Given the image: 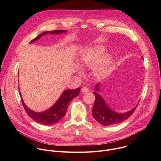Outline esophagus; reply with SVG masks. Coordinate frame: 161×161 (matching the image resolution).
Masks as SVG:
<instances>
[{
  "instance_id": "1",
  "label": "esophagus",
  "mask_w": 161,
  "mask_h": 161,
  "mask_svg": "<svg viewBox=\"0 0 161 161\" xmlns=\"http://www.w3.org/2000/svg\"><path fill=\"white\" fill-rule=\"evenodd\" d=\"M81 92H82L83 93H86V92H89V88L86 87V86L83 87L81 88Z\"/></svg>"
}]
</instances>
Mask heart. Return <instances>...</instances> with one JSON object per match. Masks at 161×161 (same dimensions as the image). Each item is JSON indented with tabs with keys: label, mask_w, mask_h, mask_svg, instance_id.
<instances>
[{
	"label": "heart",
	"mask_w": 161,
	"mask_h": 161,
	"mask_svg": "<svg viewBox=\"0 0 161 161\" xmlns=\"http://www.w3.org/2000/svg\"><path fill=\"white\" fill-rule=\"evenodd\" d=\"M106 50V48L104 46H96L85 49L81 53L80 65L83 67H92L101 59ZM112 61L111 54L105 55L95 67V76L97 78L104 76L109 71ZM79 73H81V71H79Z\"/></svg>",
	"instance_id": "1"
}]
</instances>
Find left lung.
<instances>
[{"instance_id":"obj_1","label":"left lung","mask_w":161,"mask_h":161,"mask_svg":"<svg viewBox=\"0 0 161 161\" xmlns=\"http://www.w3.org/2000/svg\"><path fill=\"white\" fill-rule=\"evenodd\" d=\"M95 90L94 94L96 99L92 108V115L98 123L104 126L115 125L125 121L132 115L139 104V103H137L134 108L127 112L117 113L107 105L102 96L99 93L100 92L99 83L96 85Z\"/></svg>"}]
</instances>
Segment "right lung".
<instances>
[{"instance_id": "right-lung-1", "label": "right lung", "mask_w": 161, "mask_h": 161, "mask_svg": "<svg viewBox=\"0 0 161 161\" xmlns=\"http://www.w3.org/2000/svg\"><path fill=\"white\" fill-rule=\"evenodd\" d=\"M66 31L63 30H55L53 31H47L44 32L37 37L32 39L30 43L34 42L38 40L40 37L42 36H44L47 34H60L62 33H65ZM81 88H77L75 90H66L63 92V93L58 98L57 101L49 109L42 112H36L34 111L31 110L28 108L25 104L24 103V100L22 99L19 88V96L21 97V100L22 102V104L24 107V109L27 113L28 115L34 121L38 122L39 124L42 125H52L57 122H58L61 119H62L66 113L67 110V107L69 104L70 102L72 99L79 95L80 91Z\"/></svg>"}]
</instances>
